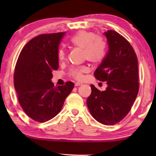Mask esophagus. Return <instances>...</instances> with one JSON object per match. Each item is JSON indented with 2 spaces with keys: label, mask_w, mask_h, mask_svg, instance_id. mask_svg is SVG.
Returning a JSON list of instances; mask_svg holds the SVG:
<instances>
[{
  "label": "esophagus",
  "mask_w": 156,
  "mask_h": 156,
  "mask_svg": "<svg viewBox=\"0 0 156 156\" xmlns=\"http://www.w3.org/2000/svg\"><path fill=\"white\" fill-rule=\"evenodd\" d=\"M80 85H82V83H80V82H77V83H75V86H76V87H78V86H80Z\"/></svg>",
  "instance_id": "1"
}]
</instances>
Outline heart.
I'll use <instances>...</instances> for the list:
<instances>
[{
  "mask_svg": "<svg viewBox=\"0 0 156 156\" xmlns=\"http://www.w3.org/2000/svg\"><path fill=\"white\" fill-rule=\"evenodd\" d=\"M70 43L75 47L83 49L84 58L88 59L92 63L101 62L106 53V41L103 37L96 35L94 32L78 31L70 39ZM57 56L59 62H64L66 59L65 50L64 48L58 49ZM89 71V66L82 65L71 69L69 74L74 79L80 80L83 78L84 73H88Z\"/></svg>",
  "mask_w": 156,
  "mask_h": 156,
  "instance_id": "heart-1",
  "label": "heart"
}]
</instances>
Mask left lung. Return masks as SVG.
Instances as JSON below:
<instances>
[{"label": "left lung", "instance_id": "obj_1", "mask_svg": "<svg viewBox=\"0 0 156 156\" xmlns=\"http://www.w3.org/2000/svg\"><path fill=\"white\" fill-rule=\"evenodd\" d=\"M104 34L108 51L94 76L106 81L108 87L101 92L92 84L87 104L97 121L112 125L122 120L131 109L139 92V69L137 56L129 42L112 30Z\"/></svg>", "mask_w": 156, "mask_h": 156}]
</instances>
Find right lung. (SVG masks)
<instances>
[{
	"label": "right lung",
	"mask_w": 156,
	"mask_h": 156,
	"mask_svg": "<svg viewBox=\"0 0 156 156\" xmlns=\"http://www.w3.org/2000/svg\"><path fill=\"white\" fill-rule=\"evenodd\" d=\"M65 32L43 34L34 37L20 53L14 73L17 99L25 113L39 122H47L62 110L74 83L54 87L52 72L58 68L57 53Z\"/></svg>",
	"instance_id": "1"
}]
</instances>
